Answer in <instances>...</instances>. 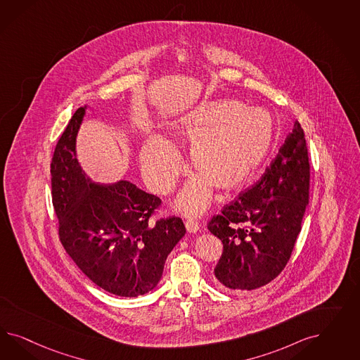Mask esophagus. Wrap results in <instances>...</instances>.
I'll return each mask as SVG.
<instances>
[{"instance_id": "1", "label": "esophagus", "mask_w": 360, "mask_h": 360, "mask_svg": "<svg viewBox=\"0 0 360 360\" xmlns=\"http://www.w3.org/2000/svg\"><path fill=\"white\" fill-rule=\"evenodd\" d=\"M186 229L188 232H196L198 229H199V224H198V221H196V219L194 218H188L185 221Z\"/></svg>"}]
</instances>
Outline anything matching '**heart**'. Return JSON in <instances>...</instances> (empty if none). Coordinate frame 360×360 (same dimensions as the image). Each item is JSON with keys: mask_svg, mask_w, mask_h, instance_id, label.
Returning a JSON list of instances; mask_svg holds the SVG:
<instances>
[{"mask_svg": "<svg viewBox=\"0 0 360 360\" xmlns=\"http://www.w3.org/2000/svg\"><path fill=\"white\" fill-rule=\"evenodd\" d=\"M172 131L175 141L190 145V165L196 172L179 206L198 212L210 203L211 185L235 188L262 164L272 146L276 121L266 109L220 98L203 101L178 117ZM141 166L153 190L165 194L174 187L184 162L169 142L154 136L142 148Z\"/></svg>", "mask_w": 360, "mask_h": 360, "instance_id": "1", "label": "heart"}]
</instances>
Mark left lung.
I'll return each instance as SVG.
<instances>
[{"label": "left lung", "mask_w": 360, "mask_h": 360, "mask_svg": "<svg viewBox=\"0 0 360 360\" xmlns=\"http://www.w3.org/2000/svg\"><path fill=\"white\" fill-rule=\"evenodd\" d=\"M310 164L295 121L260 179L208 220L223 243L214 269L223 289L252 290L271 283L289 262L309 203Z\"/></svg>", "instance_id": "left-lung-1"}]
</instances>
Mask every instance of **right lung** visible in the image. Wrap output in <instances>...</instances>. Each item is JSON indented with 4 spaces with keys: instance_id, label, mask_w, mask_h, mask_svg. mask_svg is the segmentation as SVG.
<instances>
[{
    "instance_id": "1",
    "label": "right lung",
    "mask_w": 360,
    "mask_h": 360,
    "mask_svg": "<svg viewBox=\"0 0 360 360\" xmlns=\"http://www.w3.org/2000/svg\"><path fill=\"white\" fill-rule=\"evenodd\" d=\"M86 108L77 109L55 146L51 196L59 240L92 283L112 295L137 297L160 283L167 255L186 233L178 217L150 219L158 196L128 181L94 184L77 164L75 140Z\"/></svg>"
}]
</instances>
